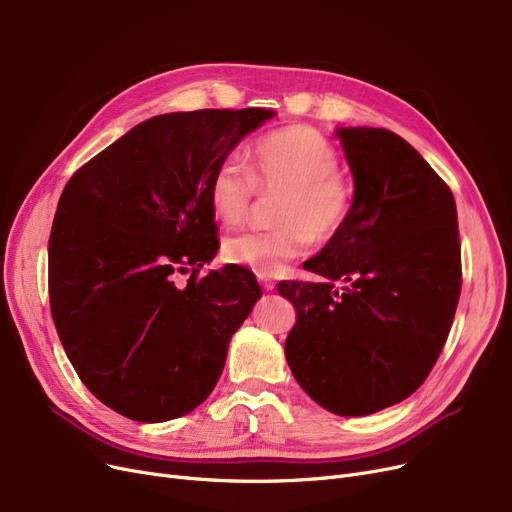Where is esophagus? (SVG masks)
<instances>
[{
	"label": "esophagus",
	"instance_id": "obj_1",
	"mask_svg": "<svg viewBox=\"0 0 512 512\" xmlns=\"http://www.w3.org/2000/svg\"><path fill=\"white\" fill-rule=\"evenodd\" d=\"M257 280L261 282L263 291H274V288H276L274 278H272V276H268V274H257Z\"/></svg>",
	"mask_w": 512,
	"mask_h": 512
}]
</instances>
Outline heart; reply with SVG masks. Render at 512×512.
Returning <instances> with one entry per match:
<instances>
[{"mask_svg":"<svg viewBox=\"0 0 512 512\" xmlns=\"http://www.w3.org/2000/svg\"><path fill=\"white\" fill-rule=\"evenodd\" d=\"M341 154L322 131L288 125L263 133L238 159L221 161L209 180V205L219 221L240 224L257 190L282 188L276 230H247L224 242V257L257 274H276L301 257L311 240H330L349 224L355 190L339 171Z\"/></svg>","mask_w":512,"mask_h":512,"instance_id":"b5f03b06","label":"heart"}]
</instances>
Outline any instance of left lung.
I'll return each mask as SVG.
<instances>
[{
	"mask_svg": "<svg viewBox=\"0 0 512 512\" xmlns=\"http://www.w3.org/2000/svg\"><path fill=\"white\" fill-rule=\"evenodd\" d=\"M337 136L355 205L303 265L320 282L278 284L297 311L284 355L316 404L366 416L410 397L446 345L462 284L458 215L452 190L397 133L339 127Z\"/></svg>",
	"mask_w": 512,
	"mask_h": 512,
	"instance_id": "obj_1",
	"label": "left lung"
}]
</instances>
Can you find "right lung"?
Returning <instances> with one entry per match:
<instances>
[{"mask_svg":"<svg viewBox=\"0 0 512 512\" xmlns=\"http://www.w3.org/2000/svg\"><path fill=\"white\" fill-rule=\"evenodd\" d=\"M265 108L152 117L66 184L50 234V305L62 347L100 402L138 422L201 406L261 288L247 268L196 278L217 249L209 180ZM193 268L186 287L176 274Z\"/></svg>","mask_w":512,"mask_h":512,"instance_id":"obj_1","label":"right lung"}]
</instances>
